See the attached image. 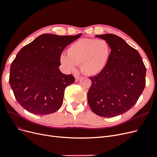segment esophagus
<instances>
[{
    "mask_svg": "<svg viewBox=\"0 0 157 157\" xmlns=\"http://www.w3.org/2000/svg\"><path fill=\"white\" fill-rule=\"evenodd\" d=\"M81 79V77L78 76H75V81H78L79 79Z\"/></svg>",
    "mask_w": 157,
    "mask_h": 157,
    "instance_id": "34e87169",
    "label": "esophagus"
}]
</instances>
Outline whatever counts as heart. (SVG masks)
I'll return each mask as SVG.
<instances>
[{
    "mask_svg": "<svg viewBox=\"0 0 157 157\" xmlns=\"http://www.w3.org/2000/svg\"><path fill=\"white\" fill-rule=\"evenodd\" d=\"M110 53V45L105 40L82 38L71 44L67 56L62 54L60 60L68 71H74L80 64L84 74L95 76L104 69Z\"/></svg>",
    "mask_w": 157,
    "mask_h": 157,
    "instance_id": "obj_1",
    "label": "heart"
}]
</instances>
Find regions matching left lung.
Segmentation results:
<instances>
[{
	"instance_id": "obj_1",
	"label": "left lung",
	"mask_w": 157,
	"mask_h": 157,
	"mask_svg": "<svg viewBox=\"0 0 157 157\" xmlns=\"http://www.w3.org/2000/svg\"><path fill=\"white\" fill-rule=\"evenodd\" d=\"M111 49L104 69L90 79L87 94L92 111L113 117L128 111L137 103L146 86V69L139 52L113 34L95 35Z\"/></svg>"
}]
</instances>
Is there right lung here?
Here are the masks:
<instances>
[{"instance_id": "1", "label": "right lung", "mask_w": 157, "mask_h": 157, "mask_svg": "<svg viewBox=\"0 0 157 157\" xmlns=\"http://www.w3.org/2000/svg\"><path fill=\"white\" fill-rule=\"evenodd\" d=\"M81 36L43 34L18 52L11 65L9 82L18 103L27 111L44 115L62 106L65 88L75 78L59 71L61 54Z\"/></svg>"}]
</instances>
